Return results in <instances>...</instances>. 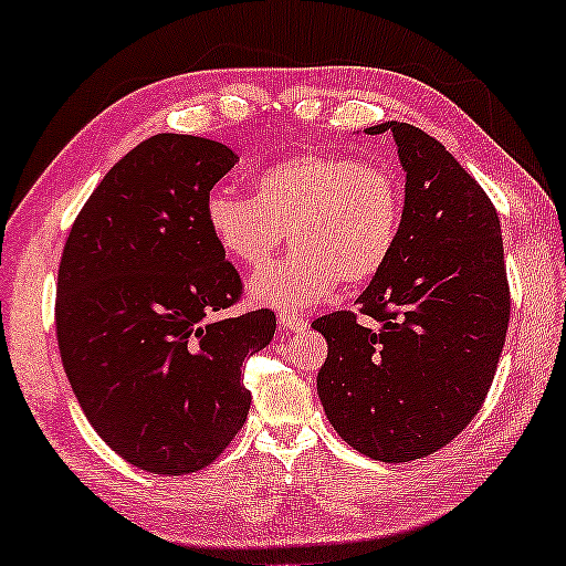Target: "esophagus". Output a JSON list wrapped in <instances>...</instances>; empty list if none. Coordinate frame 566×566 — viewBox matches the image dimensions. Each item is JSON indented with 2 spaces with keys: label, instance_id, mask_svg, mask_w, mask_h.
I'll list each match as a JSON object with an SVG mask.
<instances>
[{
  "label": "esophagus",
  "instance_id": "obj_1",
  "mask_svg": "<svg viewBox=\"0 0 566 566\" xmlns=\"http://www.w3.org/2000/svg\"><path fill=\"white\" fill-rule=\"evenodd\" d=\"M307 325H310V319L294 315V312H282V315H280V327H284V329L300 332V329H304Z\"/></svg>",
  "mask_w": 566,
  "mask_h": 566
}]
</instances>
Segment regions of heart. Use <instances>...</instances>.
<instances>
[{"label":"heart","instance_id":"1","mask_svg":"<svg viewBox=\"0 0 566 566\" xmlns=\"http://www.w3.org/2000/svg\"><path fill=\"white\" fill-rule=\"evenodd\" d=\"M203 221L213 241L247 269H259L284 244L297 251L266 266L249 294L269 307H312L339 282L378 276L398 247L402 196L396 176L353 156L300 154L251 178V196L211 188Z\"/></svg>","mask_w":566,"mask_h":566}]
</instances>
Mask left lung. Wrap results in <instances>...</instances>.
<instances>
[{"mask_svg":"<svg viewBox=\"0 0 566 566\" xmlns=\"http://www.w3.org/2000/svg\"><path fill=\"white\" fill-rule=\"evenodd\" d=\"M406 170L390 262L357 297L312 327L327 339L317 392L345 441L402 463L451 443L486 400L509 327L499 213L483 188L416 125L385 120Z\"/></svg>","mask_w":566,"mask_h":566,"instance_id":"1","label":"left lung"}]
</instances>
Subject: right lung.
<instances>
[{"mask_svg":"<svg viewBox=\"0 0 566 566\" xmlns=\"http://www.w3.org/2000/svg\"><path fill=\"white\" fill-rule=\"evenodd\" d=\"M223 143L158 133L107 170L70 229L55 325L67 380L95 433L148 473L201 471L244 426V360L274 312L219 317L241 280L203 221L237 164Z\"/></svg>","mask_w":566,"mask_h":566,"instance_id":"add662e5","label":"right lung"}]
</instances>
